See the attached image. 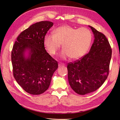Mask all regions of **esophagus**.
Returning a JSON list of instances; mask_svg holds the SVG:
<instances>
[{
	"label": "esophagus",
	"instance_id": "obj_1",
	"mask_svg": "<svg viewBox=\"0 0 120 120\" xmlns=\"http://www.w3.org/2000/svg\"><path fill=\"white\" fill-rule=\"evenodd\" d=\"M64 63H59L58 64V66L59 67H62V66H64Z\"/></svg>",
	"mask_w": 120,
	"mask_h": 120
}]
</instances>
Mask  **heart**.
Listing matches in <instances>:
<instances>
[{
  "label": "heart",
  "instance_id": "heart-1",
  "mask_svg": "<svg viewBox=\"0 0 120 120\" xmlns=\"http://www.w3.org/2000/svg\"><path fill=\"white\" fill-rule=\"evenodd\" d=\"M54 34L45 35L44 44L49 54L54 56L61 47L63 49L60 53L62 59L70 57L77 59L85 54L89 49L92 41V33L86 28L76 29L65 25L56 29Z\"/></svg>",
  "mask_w": 120,
  "mask_h": 120
}]
</instances>
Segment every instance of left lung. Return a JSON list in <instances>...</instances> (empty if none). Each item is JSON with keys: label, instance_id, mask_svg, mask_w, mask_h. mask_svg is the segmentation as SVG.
Returning a JSON list of instances; mask_svg holds the SVG:
<instances>
[{"label": "left lung", "instance_id": "obj_1", "mask_svg": "<svg viewBox=\"0 0 120 120\" xmlns=\"http://www.w3.org/2000/svg\"><path fill=\"white\" fill-rule=\"evenodd\" d=\"M94 40L87 54L68 64V80L73 90L80 95L96 91L107 78L112 49L106 36L89 26Z\"/></svg>", "mask_w": 120, "mask_h": 120}]
</instances>
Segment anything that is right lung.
<instances>
[{"mask_svg": "<svg viewBox=\"0 0 120 120\" xmlns=\"http://www.w3.org/2000/svg\"><path fill=\"white\" fill-rule=\"evenodd\" d=\"M53 22L42 21L31 25L17 37L13 46L11 61L14 77L19 85L30 94L39 95L46 91L57 61L46 51L44 39ZM28 50L29 56L24 53Z\"/></svg>", "mask_w": 120, "mask_h": 120, "instance_id": "1", "label": "right lung"}]
</instances>
